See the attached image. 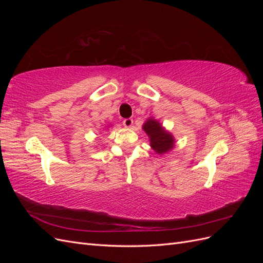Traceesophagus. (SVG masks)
<instances>
[{"label":"esophagus","instance_id":"1","mask_svg":"<svg viewBox=\"0 0 263 263\" xmlns=\"http://www.w3.org/2000/svg\"><path fill=\"white\" fill-rule=\"evenodd\" d=\"M133 123H134V121L132 118H126L123 121V125L126 127V128H130V127L133 126Z\"/></svg>","mask_w":263,"mask_h":263}]
</instances>
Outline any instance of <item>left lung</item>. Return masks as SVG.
Segmentation results:
<instances>
[{
    "label": "left lung",
    "instance_id": "obj_1",
    "mask_svg": "<svg viewBox=\"0 0 263 263\" xmlns=\"http://www.w3.org/2000/svg\"><path fill=\"white\" fill-rule=\"evenodd\" d=\"M142 129L149 138L150 147L158 155H165L176 146V139L173 135L166 130L162 124L154 117H149L142 125Z\"/></svg>",
    "mask_w": 263,
    "mask_h": 263
}]
</instances>
